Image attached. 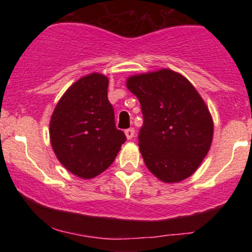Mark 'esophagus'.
<instances>
[{
	"label": "esophagus",
	"mask_w": 252,
	"mask_h": 252,
	"mask_svg": "<svg viewBox=\"0 0 252 252\" xmlns=\"http://www.w3.org/2000/svg\"><path fill=\"white\" fill-rule=\"evenodd\" d=\"M134 135H135V129L134 128H129V129L126 130V138H128V140H131V138L134 137Z\"/></svg>",
	"instance_id": "esophagus-1"
}]
</instances>
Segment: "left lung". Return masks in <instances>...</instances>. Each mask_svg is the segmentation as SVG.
<instances>
[{
    "label": "left lung",
    "instance_id": "obj_1",
    "mask_svg": "<svg viewBox=\"0 0 252 252\" xmlns=\"http://www.w3.org/2000/svg\"><path fill=\"white\" fill-rule=\"evenodd\" d=\"M126 86L142 110L138 146L146 166L164 182L189 178L213 137L212 117L200 94L184 76L167 68L130 77Z\"/></svg>",
    "mask_w": 252,
    "mask_h": 252
}]
</instances>
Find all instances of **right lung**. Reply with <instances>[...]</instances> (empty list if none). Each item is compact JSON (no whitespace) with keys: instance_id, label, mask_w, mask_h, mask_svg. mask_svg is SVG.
<instances>
[{"instance_id":"obj_1","label":"right lung","mask_w":252,"mask_h":252,"mask_svg":"<svg viewBox=\"0 0 252 252\" xmlns=\"http://www.w3.org/2000/svg\"><path fill=\"white\" fill-rule=\"evenodd\" d=\"M108 78H80L58 102L50 123L52 148L72 174L91 179L114 162L126 137L115 123Z\"/></svg>"}]
</instances>
